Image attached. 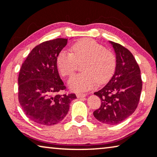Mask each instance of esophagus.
<instances>
[{"label":"esophagus","instance_id":"1","mask_svg":"<svg viewBox=\"0 0 157 157\" xmlns=\"http://www.w3.org/2000/svg\"><path fill=\"white\" fill-rule=\"evenodd\" d=\"M76 96L78 98H85L86 94H82V93H78L76 94Z\"/></svg>","mask_w":157,"mask_h":157}]
</instances>
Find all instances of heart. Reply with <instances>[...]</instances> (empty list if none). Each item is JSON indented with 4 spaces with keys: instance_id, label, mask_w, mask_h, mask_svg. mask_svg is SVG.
Segmentation results:
<instances>
[{
    "instance_id": "1",
    "label": "heart",
    "mask_w": 157,
    "mask_h": 157,
    "mask_svg": "<svg viewBox=\"0 0 157 157\" xmlns=\"http://www.w3.org/2000/svg\"><path fill=\"white\" fill-rule=\"evenodd\" d=\"M72 52L63 50L57 58L58 69L63 76L74 73L78 63H83V72L72 76L69 80L70 89L75 92H85L97 83L102 85L113 75L116 68V56L102 45L92 39L79 40L73 45Z\"/></svg>"
}]
</instances>
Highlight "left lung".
Segmentation results:
<instances>
[{
    "label": "left lung",
    "instance_id": "obj_1",
    "mask_svg": "<svg viewBox=\"0 0 157 157\" xmlns=\"http://www.w3.org/2000/svg\"><path fill=\"white\" fill-rule=\"evenodd\" d=\"M116 53V68L109 82L94 94L100 98L94 117L106 124H117L134 113L140 101L142 80L140 67L129 50L110 42Z\"/></svg>",
    "mask_w": 157,
    "mask_h": 157
}]
</instances>
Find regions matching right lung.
<instances>
[{
	"instance_id": "right-lung-1",
	"label": "right lung",
	"mask_w": 157,
	"mask_h": 157,
	"mask_svg": "<svg viewBox=\"0 0 157 157\" xmlns=\"http://www.w3.org/2000/svg\"><path fill=\"white\" fill-rule=\"evenodd\" d=\"M67 39L43 42L28 54L18 75V100L24 113L39 124L60 122L69 111L75 94H59L65 90L57 67V56Z\"/></svg>"
}]
</instances>
